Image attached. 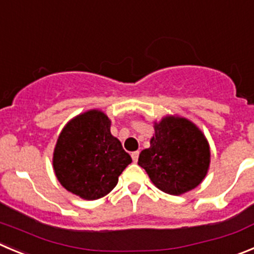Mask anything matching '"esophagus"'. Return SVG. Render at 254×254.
Wrapping results in <instances>:
<instances>
[{
	"label": "esophagus",
	"mask_w": 254,
	"mask_h": 254,
	"mask_svg": "<svg viewBox=\"0 0 254 254\" xmlns=\"http://www.w3.org/2000/svg\"><path fill=\"white\" fill-rule=\"evenodd\" d=\"M131 158H132V160H134L135 163L138 162V159H139V151H132V153H131Z\"/></svg>",
	"instance_id": "esophagus-1"
}]
</instances>
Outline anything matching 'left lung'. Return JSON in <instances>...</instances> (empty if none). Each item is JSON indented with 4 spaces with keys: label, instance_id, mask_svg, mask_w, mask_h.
Returning <instances> with one entry per match:
<instances>
[{
    "label": "left lung",
    "instance_id": "left-lung-1",
    "mask_svg": "<svg viewBox=\"0 0 254 254\" xmlns=\"http://www.w3.org/2000/svg\"><path fill=\"white\" fill-rule=\"evenodd\" d=\"M150 148L139 155L138 164L160 190L179 195L204 179L210 162L209 145L202 131L183 118H165L155 124Z\"/></svg>",
    "mask_w": 254,
    "mask_h": 254
}]
</instances>
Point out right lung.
Segmentation results:
<instances>
[{
    "mask_svg": "<svg viewBox=\"0 0 254 254\" xmlns=\"http://www.w3.org/2000/svg\"><path fill=\"white\" fill-rule=\"evenodd\" d=\"M131 163L110 132V120L91 110L71 120L54 151V169L64 188L87 200L106 195Z\"/></svg>",
    "mask_w": 254,
    "mask_h": 254,
    "instance_id": "right-lung-1",
    "label": "right lung"
}]
</instances>
